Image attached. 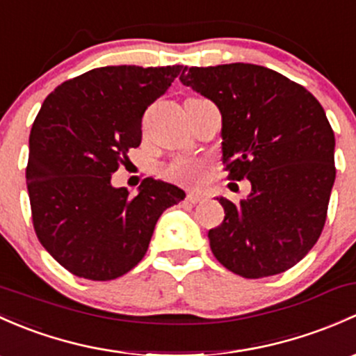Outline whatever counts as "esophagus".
I'll use <instances>...</instances> for the list:
<instances>
[{"label": "esophagus", "mask_w": 356, "mask_h": 356, "mask_svg": "<svg viewBox=\"0 0 356 356\" xmlns=\"http://www.w3.org/2000/svg\"><path fill=\"white\" fill-rule=\"evenodd\" d=\"M201 200H203V194L194 193V191H191V193H188V196H186V201H188V203H191V204L200 203Z\"/></svg>", "instance_id": "34e87169"}]
</instances>
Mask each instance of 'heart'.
<instances>
[{
  "mask_svg": "<svg viewBox=\"0 0 356 356\" xmlns=\"http://www.w3.org/2000/svg\"><path fill=\"white\" fill-rule=\"evenodd\" d=\"M204 174V165L200 160L188 159V156H179L172 160L163 170V175L170 181L179 182V184H194L200 181Z\"/></svg>",
  "mask_w": 356,
  "mask_h": 356,
  "instance_id": "b5f03b06",
  "label": "heart"
}]
</instances>
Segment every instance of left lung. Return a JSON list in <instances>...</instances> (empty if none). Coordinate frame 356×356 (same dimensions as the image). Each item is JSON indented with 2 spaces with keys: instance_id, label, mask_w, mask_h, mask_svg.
Here are the masks:
<instances>
[{
  "instance_id": "obj_1",
  "label": "left lung",
  "mask_w": 356,
  "mask_h": 356,
  "mask_svg": "<svg viewBox=\"0 0 356 356\" xmlns=\"http://www.w3.org/2000/svg\"><path fill=\"white\" fill-rule=\"evenodd\" d=\"M181 81L216 104L228 179L250 182L241 203L216 197L225 218L208 232L211 252L250 280L295 266L321 237L336 179L323 106L282 73L247 63L184 68Z\"/></svg>"
}]
</instances>
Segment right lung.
Returning <instances> with one entry per match:
<instances>
[{
	"label": "right lung",
	"mask_w": 356,
	"mask_h": 356,
	"mask_svg": "<svg viewBox=\"0 0 356 356\" xmlns=\"http://www.w3.org/2000/svg\"><path fill=\"white\" fill-rule=\"evenodd\" d=\"M184 66H104L47 95L29 140L27 189L44 249L74 276L107 282L147 254L160 215L186 197L147 177L136 196L111 175L140 147L141 119Z\"/></svg>",
	"instance_id": "1"
}]
</instances>
